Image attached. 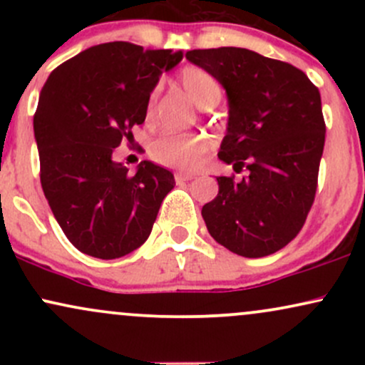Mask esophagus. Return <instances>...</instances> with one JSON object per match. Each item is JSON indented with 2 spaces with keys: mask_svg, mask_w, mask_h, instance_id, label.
<instances>
[{
  "mask_svg": "<svg viewBox=\"0 0 365 365\" xmlns=\"http://www.w3.org/2000/svg\"><path fill=\"white\" fill-rule=\"evenodd\" d=\"M192 178H195L194 173H185V171H178V173H175V180H177L178 183L188 182V180H192Z\"/></svg>",
  "mask_w": 365,
  "mask_h": 365,
  "instance_id": "34e87169",
  "label": "esophagus"
}]
</instances>
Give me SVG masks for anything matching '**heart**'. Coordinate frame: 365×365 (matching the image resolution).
Here are the masks:
<instances>
[{"label":"heart","instance_id":"b5f03b06","mask_svg":"<svg viewBox=\"0 0 365 365\" xmlns=\"http://www.w3.org/2000/svg\"><path fill=\"white\" fill-rule=\"evenodd\" d=\"M185 92L199 108H212L221 99V86L206 70L199 66H185L178 75ZM156 91L145 101V118L156 115ZM211 149V140L206 133H163L150 144L149 154L153 161L170 168L192 170L200 165Z\"/></svg>","mask_w":365,"mask_h":365}]
</instances>
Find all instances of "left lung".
<instances>
[{
    "label": "left lung",
    "instance_id": "1",
    "mask_svg": "<svg viewBox=\"0 0 365 365\" xmlns=\"http://www.w3.org/2000/svg\"><path fill=\"white\" fill-rule=\"evenodd\" d=\"M187 60L225 87L228 128L217 158L247 168L217 177L202 217L217 244L244 257L278 252L311 211L324 149L321 94L297 66L244 48L192 49Z\"/></svg>",
    "mask_w": 365,
    "mask_h": 365
}]
</instances>
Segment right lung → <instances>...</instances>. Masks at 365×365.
I'll use <instances>...</instances> for the list:
<instances>
[{
  "mask_svg": "<svg viewBox=\"0 0 365 365\" xmlns=\"http://www.w3.org/2000/svg\"><path fill=\"white\" fill-rule=\"evenodd\" d=\"M182 51L115 41L92 46L54 68L34 115L41 185L75 249L118 259L148 240L173 173L142 161L135 175L113 161L145 120V101Z\"/></svg>",
  "mask_w": 365,
  "mask_h": 365,
  "instance_id": "right-lung-1",
  "label": "right lung"
}]
</instances>
